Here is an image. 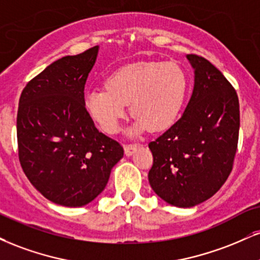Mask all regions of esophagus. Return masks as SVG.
Segmentation results:
<instances>
[{"mask_svg":"<svg viewBox=\"0 0 260 260\" xmlns=\"http://www.w3.org/2000/svg\"><path fill=\"white\" fill-rule=\"evenodd\" d=\"M123 148H124V154H126L127 156H131L137 151V149H138V145H136V144H126Z\"/></svg>","mask_w":260,"mask_h":260,"instance_id":"obj_1","label":"esophagus"}]
</instances>
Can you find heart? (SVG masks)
Here are the masks:
<instances>
[{
    "label": "heart",
    "instance_id": "1",
    "mask_svg": "<svg viewBox=\"0 0 260 260\" xmlns=\"http://www.w3.org/2000/svg\"><path fill=\"white\" fill-rule=\"evenodd\" d=\"M105 88L87 92L84 106L103 131L114 134L126 116L127 104L136 118L133 132L167 129L176 122L187 92L186 75L179 65L138 61L110 74Z\"/></svg>",
    "mask_w": 260,
    "mask_h": 260
}]
</instances>
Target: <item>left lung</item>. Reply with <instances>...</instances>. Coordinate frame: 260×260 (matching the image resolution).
Returning <instances> with one entry per match:
<instances>
[{
    "mask_svg": "<svg viewBox=\"0 0 260 260\" xmlns=\"http://www.w3.org/2000/svg\"><path fill=\"white\" fill-rule=\"evenodd\" d=\"M195 70L185 111L149 148L154 164L149 183L157 196L177 207H192L226 181L237 150L240 105L236 90L207 59L187 54Z\"/></svg>",
    "mask_w": 260,
    "mask_h": 260,
    "instance_id": "8db88e82",
    "label": "left lung"
}]
</instances>
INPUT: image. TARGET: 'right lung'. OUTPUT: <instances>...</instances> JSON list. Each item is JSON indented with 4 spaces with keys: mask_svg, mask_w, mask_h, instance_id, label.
<instances>
[{
    "mask_svg": "<svg viewBox=\"0 0 260 260\" xmlns=\"http://www.w3.org/2000/svg\"><path fill=\"white\" fill-rule=\"evenodd\" d=\"M98 49L52 62L27 82L19 99L21 168L47 200L67 207L93 201L123 157L120 143L96 129L84 106V84Z\"/></svg>",
    "mask_w": 260,
    "mask_h": 260,
    "instance_id": "obj_1",
    "label": "right lung"
}]
</instances>
